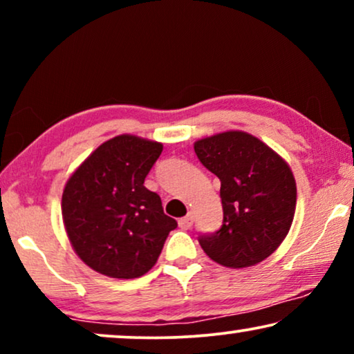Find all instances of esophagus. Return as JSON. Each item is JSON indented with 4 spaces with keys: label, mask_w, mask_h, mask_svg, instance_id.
Instances as JSON below:
<instances>
[{
    "label": "esophagus",
    "mask_w": 354,
    "mask_h": 354,
    "mask_svg": "<svg viewBox=\"0 0 354 354\" xmlns=\"http://www.w3.org/2000/svg\"><path fill=\"white\" fill-rule=\"evenodd\" d=\"M193 225V216L192 214H187L185 217H182L180 221H178V227L183 230H188L190 227Z\"/></svg>",
    "instance_id": "esophagus-1"
}]
</instances>
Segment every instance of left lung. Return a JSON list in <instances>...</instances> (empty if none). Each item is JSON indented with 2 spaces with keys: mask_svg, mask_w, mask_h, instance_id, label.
I'll return each instance as SVG.
<instances>
[{
  "mask_svg": "<svg viewBox=\"0 0 354 354\" xmlns=\"http://www.w3.org/2000/svg\"><path fill=\"white\" fill-rule=\"evenodd\" d=\"M195 153L219 177L224 211L221 229L200 236L203 251L232 269L269 258L287 236L297 207V182L287 161L241 130L198 140Z\"/></svg>",
  "mask_w": 354,
  "mask_h": 354,
  "instance_id": "8db88e82",
  "label": "left lung"
}]
</instances>
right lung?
Returning a JSON list of instances; mask_svg holds the SVG:
<instances>
[{"label": "right lung", "instance_id": "right-lung-1", "mask_svg": "<svg viewBox=\"0 0 354 354\" xmlns=\"http://www.w3.org/2000/svg\"><path fill=\"white\" fill-rule=\"evenodd\" d=\"M162 143L118 135L100 145L66 182L62 221L72 248L96 272L137 279L156 264L176 219L145 177Z\"/></svg>", "mask_w": 354, "mask_h": 354}]
</instances>
